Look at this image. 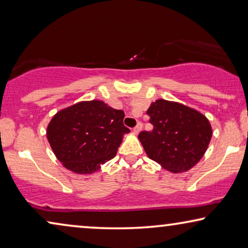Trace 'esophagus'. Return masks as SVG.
<instances>
[{"label": "esophagus", "mask_w": 248, "mask_h": 248, "mask_svg": "<svg viewBox=\"0 0 248 248\" xmlns=\"http://www.w3.org/2000/svg\"><path fill=\"white\" fill-rule=\"evenodd\" d=\"M141 128H142V123H141V122H138L137 126H135V127L133 128V133H134V134H138L139 132L141 131Z\"/></svg>", "instance_id": "esophagus-1"}]
</instances>
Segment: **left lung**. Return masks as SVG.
I'll list each match as a JSON object with an SVG mask.
<instances>
[{
  "label": "left lung",
  "mask_w": 248,
  "mask_h": 248,
  "mask_svg": "<svg viewBox=\"0 0 248 248\" xmlns=\"http://www.w3.org/2000/svg\"><path fill=\"white\" fill-rule=\"evenodd\" d=\"M152 131H142L139 140L147 155L171 172H184L204 155L212 137L208 118L194 108L158 99L150 105Z\"/></svg>",
  "instance_id": "8db88e82"
}]
</instances>
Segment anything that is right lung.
I'll use <instances>...</instances> for the list:
<instances>
[{
    "label": "right lung",
    "mask_w": 248,
    "mask_h": 248,
    "mask_svg": "<svg viewBox=\"0 0 248 248\" xmlns=\"http://www.w3.org/2000/svg\"><path fill=\"white\" fill-rule=\"evenodd\" d=\"M124 111L101 100L79 101L54 115L46 131L56 158L74 174L89 175L116 155L124 134Z\"/></svg>",
    "instance_id": "right-lung-1"
}]
</instances>
